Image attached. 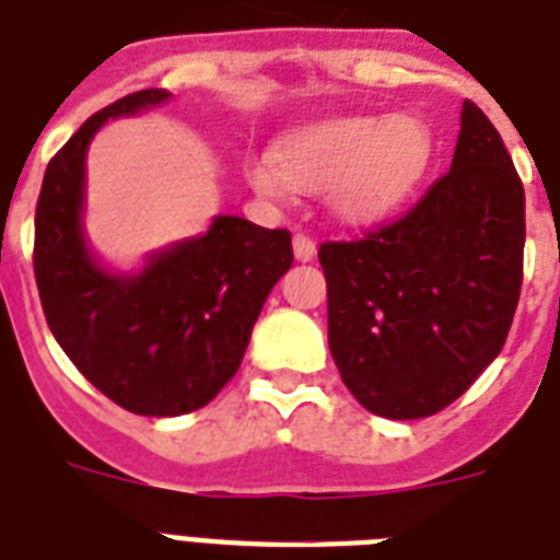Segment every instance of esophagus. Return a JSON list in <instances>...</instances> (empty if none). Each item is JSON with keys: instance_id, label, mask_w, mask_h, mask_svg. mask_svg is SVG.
<instances>
[{"instance_id": "1", "label": "esophagus", "mask_w": 560, "mask_h": 560, "mask_svg": "<svg viewBox=\"0 0 560 560\" xmlns=\"http://www.w3.org/2000/svg\"><path fill=\"white\" fill-rule=\"evenodd\" d=\"M293 255H296V261H314V255H316V244H314V237H307V235H296L293 237Z\"/></svg>"}]
</instances>
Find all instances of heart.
<instances>
[{
    "label": "heart",
    "mask_w": 560,
    "mask_h": 560,
    "mask_svg": "<svg viewBox=\"0 0 560 560\" xmlns=\"http://www.w3.org/2000/svg\"><path fill=\"white\" fill-rule=\"evenodd\" d=\"M433 136L412 116H346L307 127L255 160L249 179L267 197L288 188L328 191L337 218L372 223L395 211L424 179Z\"/></svg>",
    "instance_id": "b5f03b06"
}]
</instances>
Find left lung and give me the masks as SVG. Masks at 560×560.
Listing matches in <instances>:
<instances>
[{"mask_svg":"<svg viewBox=\"0 0 560 560\" xmlns=\"http://www.w3.org/2000/svg\"><path fill=\"white\" fill-rule=\"evenodd\" d=\"M526 197L486 113L465 101L451 171L386 226L319 246L328 349L374 416L427 418L503 351L523 284Z\"/></svg>","mask_w":560,"mask_h":560,"instance_id":"obj_1","label":"left lung"}]
</instances>
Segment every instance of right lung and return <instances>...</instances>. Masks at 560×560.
Listing matches in <instances>:
<instances>
[{"label":"right lung","mask_w":560,"mask_h":560,"mask_svg":"<svg viewBox=\"0 0 560 560\" xmlns=\"http://www.w3.org/2000/svg\"><path fill=\"white\" fill-rule=\"evenodd\" d=\"M168 98L139 90L86 118L48 162L34 218V279L55 340L109 400L156 418L206 407L232 381L272 284L293 264L288 229L218 214L206 235L156 249L133 276L101 267L83 235L92 136L107 118Z\"/></svg>","instance_id":"obj_1"}]
</instances>
